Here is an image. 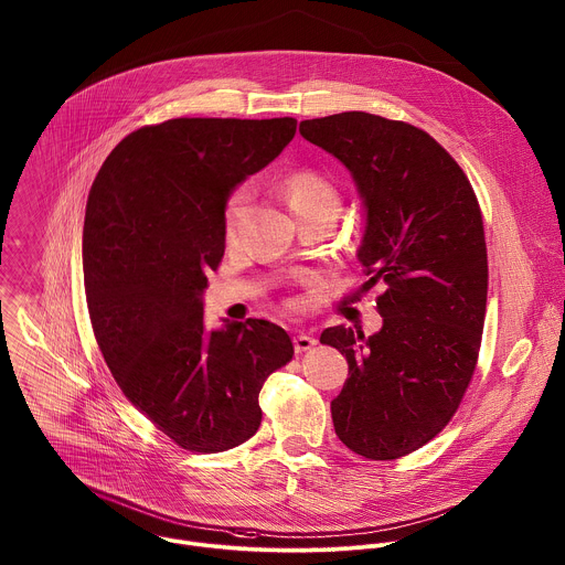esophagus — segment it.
<instances>
[{"mask_svg":"<svg viewBox=\"0 0 565 565\" xmlns=\"http://www.w3.org/2000/svg\"><path fill=\"white\" fill-rule=\"evenodd\" d=\"M292 343H295V350H297V352H308V350H312V348L317 345V339H315V337H308V334H297V337L292 339Z\"/></svg>","mask_w":565,"mask_h":565,"instance_id":"1","label":"esophagus"}]
</instances>
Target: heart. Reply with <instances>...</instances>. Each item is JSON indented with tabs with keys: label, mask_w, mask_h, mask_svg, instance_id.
I'll use <instances>...</instances> for the list:
<instances>
[{
	"label": "heart",
	"mask_w": 565,
	"mask_h": 565,
	"mask_svg": "<svg viewBox=\"0 0 565 565\" xmlns=\"http://www.w3.org/2000/svg\"><path fill=\"white\" fill-rule=\"evenodd\" d=\"M281 189H284V195H286L292 213L299 220L306 215H312V213H321V211H334V213L339 211L337 186L319 171L295 169L284 178ZM248 198H250V189L246 184L233 189L226 198L222 226H224V237L228 242L237 233V226H239L242 213L248 204ZM290 306H295V303H290Z\"/></svg>",
	"instance_id": "b5f03b06"
}]
</instances>
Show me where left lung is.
<instances>
[{"mask_svg": "<svg viewBox=\"0 0 565 565\" xmlns=\"http://www.w3.org/2000/svg\"><path fill=\"white\" fill-rule=\"evenodd\" d=\"M299 134L350 169L367 209L363 288L385 286L376 334H321L350 365L334 431L363 458L396 460L449 425L473 379L489 292L482 211L462 167L409 122L341 111Z\"/></svg>", "mask_w": 565, "mask_h": 565, "instance_id": "8db88e82", "label": "left lung"}]
</instances>
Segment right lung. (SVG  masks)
I'll list each match as a JSON object with an SVG mask.
<instances>
[{
    "instance_id": "add662e5",
    "label": "right lung",
    "mask_w": 565,
    "mask_h": 565,
    "mask_svg": "<svg viewBox=\"0 0 565 565\" xmlns=\"http://www.w3.org/2000/svg\"><path fill=\"white\" fill-rule=\"evenodd\" d=\"M297 120L171 118L125 136L87 195L92 330L125 398L178 447L228 451L262 425L264 381L292 361L284 328L206 332L202 292L224 257L228 193L273 162Z\"/></svg>"
}]
</instances>
